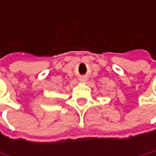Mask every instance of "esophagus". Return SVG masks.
Instances as JSON below:
<instances>
[{
	"mask_svg": "<svg viewBox=\"0 0 156 156\" xmlns=\"http://www.w3.org/2000/svg\"><path fill=\"white\" fill-rule=\"evenodd\" d=\"M80 80H81V81H84V82H85V81H87V78H80Z\"/></svg>",
	"mask_w": 156,
	"mask_h": 156,
	"instance_id": "1",
	"label": "esophagus"
}]
</instances>
